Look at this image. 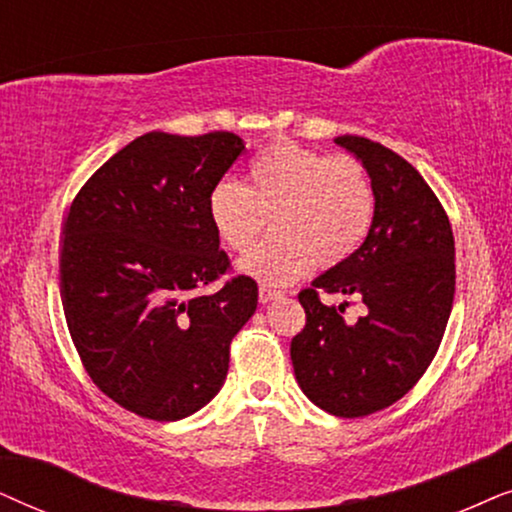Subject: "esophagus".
Listing matches in <instances>:
<instances>
[{
	"label": "esophagus",
	"mask_w": 512,
	"mask_h": 512,
	"mask_svg": "<svg viewBox=\"0 0 512 512\" xmlns=\"http://www.w3.org/2000/svg\"><path fill=\"white\" fill-rule=\"evenodd\" d=\"M278 297H281V292H278V290L267 288V285H262V288H260V302L262 304L274 302V299H278Z\"/></svg>",
	"instance_id": "obj_1"
}]
</instances>
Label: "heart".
Returning a JSON list of instances; mask_svg holds the SVG:
<instances>
[{
	"instance_id": "1",
	"label": "heart",
	"mask_w": 512,
	"mask_h": 512,
	"mask_svg": "<svg viewBox=\"0 0 512 512\" xmlns=\"http://www.w3.org/2000/svg\"><path fill=\"white\" fill-rule=\"evenodd\" d=\"M206 210L217 241L238 255L257 241L269 217L274 234L238 269L267 285H288L313 264L327 269L349 260L370 234L377 194L356 156H327L281 140L250 161L245 185L227 177L215 182Z\"/></svg>"
}]
</instances>
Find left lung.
I'll use <instances>...</instances> for the list:
<instances>
[{"label": "left lung", "mask_w": 512, "mask_h": 512, "mask_svg": "<svg viewBox=\"0 0 512 512\" xmlns=\"http://www.w3.org/2000/svg\"><path fill=\"white\" fill-rule=\"evenodd\" d=\"M335 142L363 161L377 213L349 260L299 292L306 325L290 358L313 405L358 419L410 393L438 353L454 302V234L438 196L403 156L360 135ZM323 291L358 296L364 316L346 319L343 305L319 299Z\"/></svg>", "instance_id": "obj_1"}]
</instances>
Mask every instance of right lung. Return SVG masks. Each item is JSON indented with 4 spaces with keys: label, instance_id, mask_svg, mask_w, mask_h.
Listing matches in <instances>:
<instances>
[{
    "label": "right lung",
    "instance_id": "add662e5",
    "mask_svg": "<svg viewBox=\"0 0 512 512\" xmlns=\"http://www.w3.org/2000/svg\"><path fill=\"white\" fill-rule=\"evenodd\" d=\"M245 152L229 131H152L119 149L74 196L60 299L81 365L107 398L154 421L199 412L220 391L229 346L257 309L208 222V194Z\"/></svg>",
    "mask_w": 512,
    "mask_h": 512
}]
</instances>
